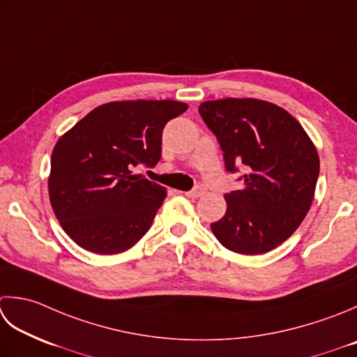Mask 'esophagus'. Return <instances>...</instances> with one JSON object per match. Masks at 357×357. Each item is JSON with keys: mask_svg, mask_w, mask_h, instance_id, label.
Returning <instances> with one entry per match:
<instances>
[{"mask_svg": "<svg viewBox=\"0 0 357 357\" xmlns=\"http://www.w3.org/2000/svg\"><path fill=\"white\" fill-rule=\"evenodd\" d=\"M206 193V188L204 187H197V188H193V190H190V192H187L185 195L188 198H199L201 195H204Z\"/></svg>", "mask_w": 357, "mask_h": 357, "instance_id": "1", "label": "esophagus"}]
</instances>
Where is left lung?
<instances>
[{
    "label": "left lung",
    "instance_id": "left-lung-1",
    "mask_svg": "<svg viewBox=\"0 0 357 357\" xmlns=\"http://www.w3.org/2000/svg\"><path fill=\"white\" fill-rule=\"evenodd\" d=\"M202 121L225 153L226 169L243 165V187L225 195L227 211L211 229L236 254L269 252L305 220L320 170L316 145L288 111L260 99L207 100Z\"/></svg>",
    "mask_w": 357,
    "mask_h": 357
}]
</instances>
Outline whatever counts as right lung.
<instances>
[{
  "mask_svg": "<svg viewBox=\"0 0 357 357\" xmlns=\"http://www.w3.org/2000/svg\"><path fill=\"white\" fill-rule=\"evenodd\" d=\"M187 108L178 100L108 102L60 136L51 156L49 199L80 248L121 254L146 234L167 190L132 169L158 164L165 123Z\"/></svg>",
  "mask_w": 357,
  "mask_h": 357,
  "instance_id": "right-lung-1",
  "label": "right lung"
}]
</instances>
